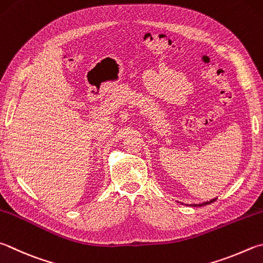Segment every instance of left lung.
I'll list each match as a JSON object with an SVG mask.
<instances>
[{"label": "left lung", "mask_w": 263, "mask_h": 263, "mask_svg": "<svg viewBox=\"0 0 263 263\" xmlns=\"http://www.w3.org/2000/svg\"><path fill=\"white\" fill-rule=\"evenodd\" d=\"M214 201H216V198L215 199H212L211 201H207V202H203V203H199V204H193V206H195V207H201V206H206V204H209V203H212V202H214Z\"/></svg>", "instance_id": "left-lung-1"}]
</instances>
